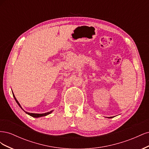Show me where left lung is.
Segmentation results:
<instances>
[{
  "mask_svg": "<svg viewBox=\"0 0 149 149\" xmlns=\"http://www.w3.org/2000/svg\"><path fill=\"white\" fill-rule=\"evenodd\" d=\"M111 118H112V117H111Z\"/></svg>",
  "mask_w": 149,
  "mask_h": 149,
  "instance_id": "obj_1",
  "label": "left lung"
}]
</instances>
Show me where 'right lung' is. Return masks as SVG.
<instances>
[{
  "instance_id": "right-lung-1",
  "label": "right lung",
  "mask_w": 149,
  "mask_h": 149,
  "mask_svg": "<svg viewBox=\"0 0 149 149\" xmlns=\"http://www.w3.org/2000/svg\"><path fill=\"white\" fill-rule=\"evenodd\" d=\"M13 97H14V98H15V101H16V102H17V103L18 104V105H19L21 108H22V107H21V106L20 105V104H19V102H18V101L16 100V98H15V96H14V94H13ZM52 111H49V112H47V113H44V114H34V113H29V112H25L26 114H28L29 115H30V116H32V117H33V118H40V117H42V116H47V115H48L49 114H50V113H52Z\"/></svg>"
}]
</instances>
